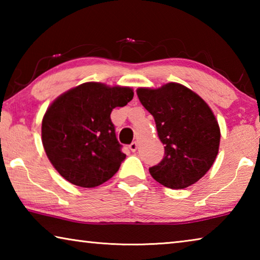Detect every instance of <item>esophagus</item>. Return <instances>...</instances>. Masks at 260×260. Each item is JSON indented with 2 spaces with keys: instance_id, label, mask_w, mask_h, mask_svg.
<instances>
[{
  "instance_id": "1",
  "label": "esophagus",
  "mask_w": 260,
  "mask_h": 260,
  "mask_svg": "<svg viewBox=\"0 0 260 260\" xmlns=\"http://www.w3.org/2000/svg\"><path fill=\"white\" fill-rule=\"evenodd\" d=\"M129 149L132 151H136V149H138V142H136V141H133V142L129 144Z\"/></svg>"
}]
</instances>
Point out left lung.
I'll return each instance as SVG.
<instances>
[{
	"label": "left lung",
	"mask_w": 260,
	"mask_h": 260,
	"mask_svg": "<svg viewBox=\"0 0 260 260\" xmlns=\"http://www.w3.org/2000/svg\"><path fill=\"white\" fill-rule=\"evenodd\" d=\"M141 104L152 114L165 155L149 169L162 186L183 189L203 178L219 151L220 128L212 110L196 93L177 82L158 89L139 88Z\"/></svg>",
	"instance_id": "1"
}]
</instances>
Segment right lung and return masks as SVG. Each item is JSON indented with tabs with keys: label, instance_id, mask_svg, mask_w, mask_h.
<instances>
[{
	"label": "right lung",
	"instance_id": "right-lung-1",
	"mask_svg": "<svg viewBox=\"0 0 260 260\" xmlns=\"http://www.w3.org/2000/svg\"><path fill=\"white\" fill-rule=\"evenodd\" d=\"M129 87L86 82L57 98L42 119V144L52 166L69 182L94 188L111 179L126 158L111 111L133 99Z\"/></svg>",
	"mask_w": 260,
	"mask_h": 260
}]
</instances>
